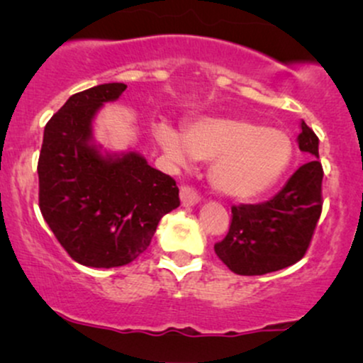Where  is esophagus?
Wrapping results in <instances>:
<instances>
[{
    "label": "esophagus",
    "mask_w": 363,
    "mask_h": 363,
    "mask_svg": "<svg viewBox=\"0 0 363 363\" xmlns=\"http://www.w3.org/2000/svg\"><path fill=\"white\" fill-rule=\"evenodd\" d=\"M201 201V196L198 194V191L191 186H182L181 187V203L182 206H194Z\"/></svg>",
    "instance_id": "34e87169"
}]
</instances>
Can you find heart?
I'll return each instance as SVG.
<instances>
[{"label":"heart","instance_id":"b5f03b06","mask_svg":"<svg viewBox=\"0 0 363 363\" xmlns=\"http://www.w3.org/2000/svg\"><path fill=\"white\" fill-rule=\"evenodd\" d=\"M157 141L179 165L194 158L213 162L216 189L235 199L268 191L291 160V141L277 128L239 118H203L187 124L182 135L169 124L155 128Z\"/></svg>","mask_w":363,"mask_h":363}]
</instances>
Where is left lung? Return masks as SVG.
I'll list each match as a JSON object with an SVG mask.
<instances>
[{
	"label": "left lung",
	"mask_w": 363,
	"mask_h": 363,
	"mask_svg": "<svg viewBox=\"0 0 363 363\" xmlns=\"http://www.w3.org/2000/svg\"><path fill=\"white\" fill-rule=\"evenodd\" d=\"M298 148L311 160L294 172L269 201L232 206L228 234L215 244L216 256L230 272L266 274L301 261L309 249L323 211V165L319 138L302 121Z\"/></svg>",
	"instance_id": "8db88e82"
}]
</instances>
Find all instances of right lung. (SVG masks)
<instances>
[{"label": "right lung", "mask_w": 363, "mask_h": 363, "mask_svg": "<svg viewBox=\"0 0 363 363\" xmlns=\"http://www.w3.org/2000/svg\"><path fill=\"white\" fill-rule=\"evenodd\" d=\"M124 83H104L66 101L44 129L39 208L72 259L90 268L129 264L147 251L164 215L176 210L179 187L136 152L99 150L91 121L118 101Z\"/></svg>", "instance_id": "obj_1"}]
</instances>
